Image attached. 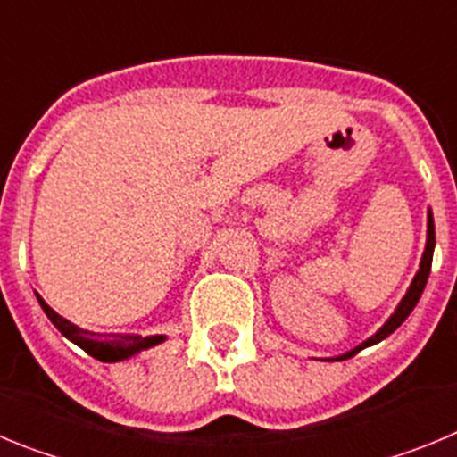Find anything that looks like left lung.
Listing matches in <instances>:
<instances>
[{
  "label": "left lung",
  "mask_w": 457,
  "mask_h": 457,
  "mask_svg": "<svg viewBox=\"0 0 457 457\" xmlns=\"http://www.w3.org/2000/svg\"><path fill=\"white\" fill-rule=\"evenodd\" d=\"M433 252H435V221H433V212L428 210V237H426V249H423V256H421V265H419V272L414 274V278H411L410 288H407L405 297L401 300V304L395 306V311L391 313L389 320L385 322V325L379 327L378 332L373 334L370 338H366L364 343H359L357 348L350 350V353L341 354V357L337 359H350L354 357V354L359 353V350L369 348V345H375V343H379L382 338H386L389 334H394L398 327L405 322V318L410 316L411 311H414V306H417L419 297H421L423 288H426L428 284V274H430V265H433Z\"/></svg>",
  "instance_id": "left-lung-1"
}]
</instances>
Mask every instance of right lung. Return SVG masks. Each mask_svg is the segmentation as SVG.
<instances>
[{
    "label": "right lung",
    "instance_id": "1",
    "mask_svg": "<svg viewBox=\"0 0 457 457\" xmlns=\"http://www.w3.org/2000/svg\"><path fill=\"white\" fill-rule=\"evenodd\" d=\"M36 297H38V304L43 306V311H46V316L52 320V325H54L56 329L68 338V341L79 345V348H82L84 353L91 354V357L100 359V361H107V364H112V361H123V359L132 357V354L141 353V350L153 348V345H157V343H162L164 338H167L162 337V334L141 338V337H116V334L88 332V329L72 325V322H68L66 318L59 316L54 309H50V306L46 304V300H43L38 293H36Z\"/></svg>",
    "mask_w": 457,
    "mask_h": 457
}]
</instances>
